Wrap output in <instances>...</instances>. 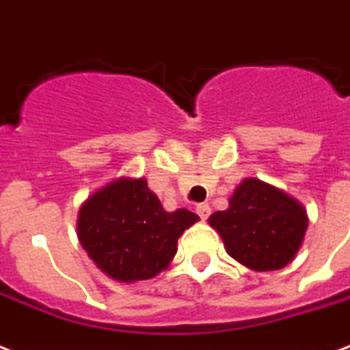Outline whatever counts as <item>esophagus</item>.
<instances>
[{
  "instance_id": "1",
  "label": "esophagus",
  "mask_w": 350,
  "mask_h": 350,
  "mask_svg": "<svg viewBox=\"0 0 350 350\" xmlns=\"http://www.w3.org/2000/svg\"><path fill=\"white\" fill-rule=\"evenodd\" d=\"M196 213L202 219H207L208 216H211V207H208L207 203H200V205L196 207Z\"/></svg>"
}]
</instances>
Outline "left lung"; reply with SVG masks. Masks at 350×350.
<instances>
[{"instance_id":"1","label":"left lung","mask_w":350,"mask_h":350,"mask_svg":"<svg viewBox=\"0 0 350 350\" xmlns=\"http://www.w3.org/2000/svg\"><path fill=\"white\" fill-rule=\"evenodd\" d=\"M208 225L225 250L254 272L280 271L304 245L309 216L301 203L260 178H245L229 198V207L211 214Z\"/></svg>"}]
</instances>
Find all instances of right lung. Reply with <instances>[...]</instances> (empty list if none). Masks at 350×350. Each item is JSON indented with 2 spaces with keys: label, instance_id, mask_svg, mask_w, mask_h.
<instances>
[{
  "label": "right lung",
  "instance_id": "add662e5",
  "mask_svg": "<svg viewBox=\"0 0 350 350\" xmlns=\"http://www.w3.org/2000/svg\"><path fill=\"white\" fill-rule=\"evenodd\" d=\"M200 216L187 208L167 213L145 178L120 176L79 207V245L103 274L120 283L150 280L178 252V239Z\"/></svg>",
  "mask_w": 350,
  "mask_h": 350
}]
</instances>
